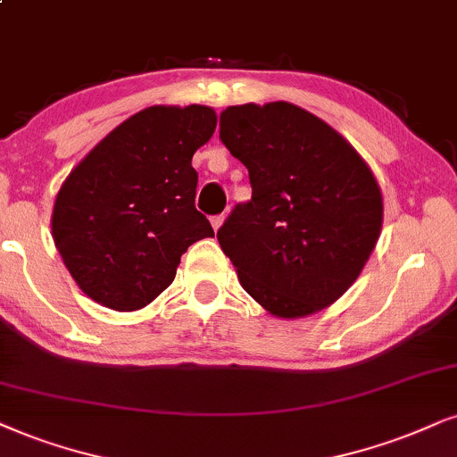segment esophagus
<instances>
[{"label":"esophagus","instance_id":"34e87169","mask_svg":"<svg viewBox=\"0 0 457 457\" xmlns=\"http://www.w3.org/2000/svg\"><path fill=\"white\" fill-rule=\"evenodd\" d=\"M223 221H225V212H221V215H215V217H211L212 229H219V228H221Z\"/></svg>","mask_w":457,"mask_h":457}]
</instances>
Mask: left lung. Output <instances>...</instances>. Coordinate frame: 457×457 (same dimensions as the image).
Returning <instances> with one entry per match:
<instances>
[{
  "label": "left lung",
  "mask_w": 457,
  "mask_h": 457,
  "mask_svg": "<svg viewBox=\"0 0 457 457\" xmlns=\"http://www.w3.org/2000/svg\"><path fill=\"white\" fill-rule=\"evenodd\" d=\"M219 138L253 187L217 232L240 285L280 319L331 305L382 229V194L365 160L320 118L282 101L228 107Z\"/></svg>",
  "instance_id": "obj_1"
}]
</instances>
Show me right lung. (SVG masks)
Instances as JSON below:
<instances>
[{"label":"right lung","mask_w":457,"mask_h":457,"mask_svg":"<svg viewBox=\"0 0 457 457\" xmlns=\"http://www.w3.org/2000/svg\"><path fill=\"white\" fill-rule=\"evenodd\" d=\"M217 126L211 107H147L113 129L65 179L52 236L69 274L105 308L152 303L189 245L215 236L195 211V149Z\"/></svg>","instance_id":"add662e5"}]
</instances>
